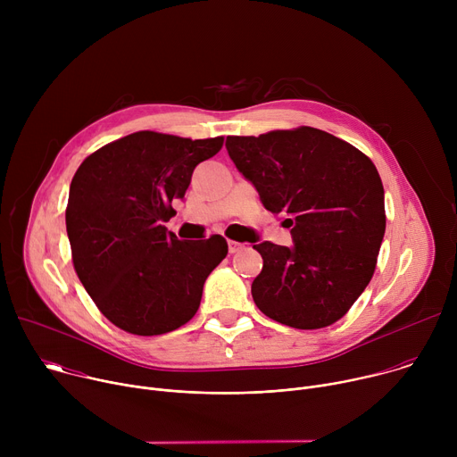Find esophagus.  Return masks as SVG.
I'll list each match as a JSON object with an SVG mask.
<instances>
[{
  "mask_svg": "<svg viewBox=\"0 0 457 457\" xmlns=\"http://www.w3.org/2000/svg\"><path fill=\"white\" fill-rule=\"evenodd\" d=\"M228 249H229V253L233 254V253H238L240 249H244V244L235 242V240H228Z\"/></svg>",
  "mask_w": 457,
  "mask_h": 457,
  "instance_id": "esophagus-1",
  "label": "esophagus"
}]
</instances>
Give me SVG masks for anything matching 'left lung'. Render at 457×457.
Listing matches in <instances>:
<instances>
[{
	"label": "left lung",
	"instance_id": "8db88e82",
	"mask_svg": "<svg viewBox=\"0 0 457 457\" xmlns=\"http://www.w3.org/2000/svg\"><path fill=\"white\" fill-rule=\"evenodd\" d=\"M237 170L260 203L291 228L293 245H253L264 266L256 307L295 329L340 320L369 286L385 235V193L372 161L353 145L302 126L228 137Z\"/></svg>",
	"mask_w": 457,
	"mask_h": 457
}]
</instances>
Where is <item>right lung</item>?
I'll return each instance as SVG.
<instances>
[{
  "label": "right lung",
  "instance_id": "add662e5",
  "mask_svg": "<svg viewBox=\"0 0 457 457\" xmlns=\"http://www.w3.org/2000/svg\"><path fill=\"white\" fill-rule=\"evenodd\" d=\"M224 139L136 132L83 161L67 206L76 273L119 329L155 337L197 312L204 282L228 254L220 235L179 240L162 222L182 201L195 166Z\"/></svg>",
  "mask_w": 457,
  "mask_h": 457
}]
</instances>
